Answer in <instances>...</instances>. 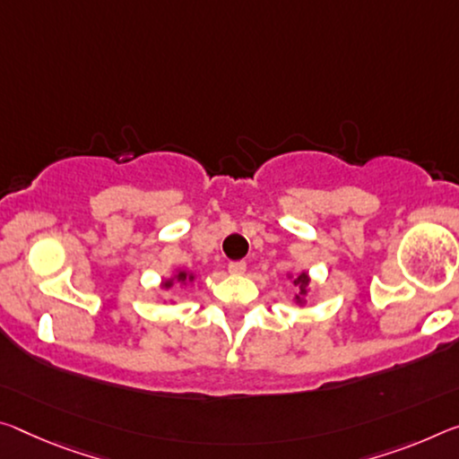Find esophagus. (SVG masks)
<instances>
[{
  "label": "esophagus",
  "mask_w": 459,
  "mask_h": 459,
  "mask_svg": "<svg viewBox=\"0 0 459 459\" xmlns=\"http://www.w3.org/2000/svg\"><path fill=\"white\" fill-rule=\"evenodd\" d=\"M245 269H247L245 261H230L229 264V272L232 275H241V273H245Z\"/></svg>",
  "instance_id": "esophagus-1"
}]
</instances>
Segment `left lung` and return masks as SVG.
Instances as JSON below:
<instances>
[{
	"instance_id": "8db88e82",
	"label": "left lung",
	"mask_w": 459,
	"mask_h": 459,
	"mask_svg": "<svg viewBox=\"0 0 459 459\" xmlns=\"http://www.w3.org/2000/svg\"><path fill=\"white\" fill-rule=\"evenodd\" d=\"M308 283H310V278H308L307 272L298 273L296 278H294V286H298V294H296L294 300L300 304V307L304 304V296L308 294Z\"/></svg>"
}]
</instances>
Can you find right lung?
Here are the masks:
<instances>
[{"mask_svg":"<svg viewBox=\"0 0 459 459\" xmlns=\"http://www.w3.org/2000/svg\"><path fill=\"white\" fill-rule=\"evenodd\" d=\"M194 278H195V275L194 273H187V272H181V269H179V272L176 273V275H173V278L171 280H165L163 283H161V286L165 288V290H169L171 286H173V283H187V281H194Z\"/></svg>","mask_w":459,"mask_h":459,"instance_id":"add662e5","label":"right lung"}]
</instances>
